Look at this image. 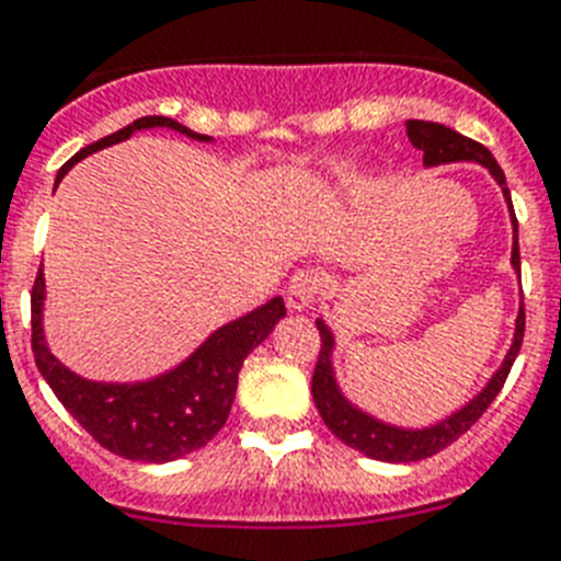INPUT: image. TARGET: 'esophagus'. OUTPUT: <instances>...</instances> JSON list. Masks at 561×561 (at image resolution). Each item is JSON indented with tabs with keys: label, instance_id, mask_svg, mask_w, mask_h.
Wrapping results in <instances>:
<instances>
[{
	"label": "esophagus",
	"instance_id": "1",
	"mask_svg": "<svg viewBox=\"0 0 561 561\" xmlns=\"http://www.w3.org/2000/svg\"><path fill=\"white\" fill-rule=\"evenodd\" d=\"M322 273L319 271H299L290 279L288 285V308L294 310V313H302V310H308L310 305L317 302L319 294H322Z\"/></svg>",
	"mask_w": 561,
	"mask_h": 561
}]
</instances>
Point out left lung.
Returning a JSON list of instances; mask_svg holds the SVG:
<instances>
[{
	"instance_id": "8db88e82",
	"label": "left lung",
	"mask_w": 561,
	"mask_h": 561,
	"mask_svg": "<svg viewBox=\"0 0 561 561\" xmlns=\"http://www.w3.org/2000/svg\"><path fill=\"white\" fill-rule=\"evenodd\" d=\"M408 139L416 150H422V162L425 168H436V164H454V162H477L482 164L484 171L496 179V185L502 187V196L511 210V225H513V251H511V265L513 271L519 273V225H516V214L511 205V191H507L505 173L493 159V153L484 145L473 142L468 136L456 134V130L436 125V122H422V119H408ZM319 336H322V351H319L317 370H313V402L317 411L322 413L324 425L336 433L339 439L345 442L347 448L359 450V454L379 459V462H419L427 456L439 454L442 448H448L450 442H456L470 425L488 411V404L496 399V393L505 385L507 374L513 368V359L522 347V336H525V305H519V317H516V328H513L511 347H507L505 359L493 370V376L484 382L477 397L468 399L462 408H456L439 422L425 427H402L393 422L374 416V413L362 411L359 404H353L345 397V390L339 388L336 370H333V351H336V336L324 324V319H317Z\"/></svg>"
}]
</instances>
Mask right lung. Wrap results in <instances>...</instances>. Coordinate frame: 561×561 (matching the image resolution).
Segmentation results:
<instances>
[{
	"label": "right lung",
	"instance_id": "obj_1",
	"mask_svg": "<svg viewBox=\"0 0 561 561\" xmlns=\"http://www.w3.org/2000/svg\"><path fill=\"white\" fill-rule=\"evenodd\" d=\"M168 128L185 134L196 142H214L210 136L179 125L168 116H142L128 128L88 145L70 157L56 173V185L65 173L96 150L125 142L136 130ZM45 273H36L31 294V322H33V356L45 382L56 399L68 408L93 439L111 454L134 459V462L162 465L182 459L193 450L205 448L216 433L228 422L230 404L237 397L239 370L248 353L271 336V331L285 319L282 296H273L265 305L248 310L244 317L216 328L196 351L142 382H96L73 374L68 365L56 359L45 339Z\"/></svg>",
	"mask_w": 561,
	"mask_h": 561
}]
</instances>
